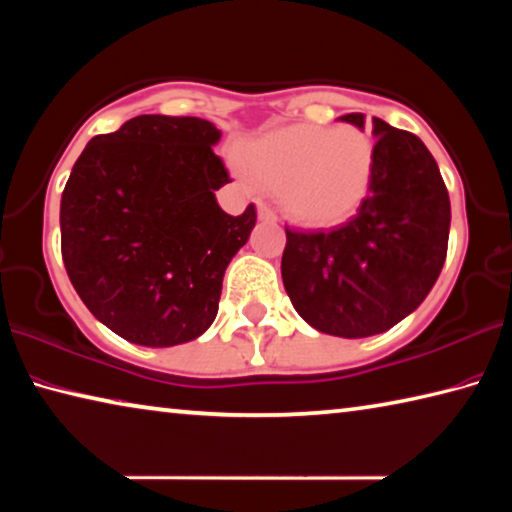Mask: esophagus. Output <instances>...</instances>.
Returning a JSON list of instances; mask_svg holds the SVG:
<instances>
[{"label":"esophagus","instance_id":"esophagus-1","mask_svg":"<svg viewBox=\"0 0 512 512\" xmlns=\"http://www.w3.org/2000/svg\"><path fill=\"white\" fill-rule=\"evenodd\" d=\"M257 216H259V221H266V223L275 221V212L271 210V205H266V203H257Z\"/></svg>","mask_w":512,"mask_h":512}]
</instances>
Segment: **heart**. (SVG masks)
<instances>
[{"label":"heart","instance_id":"b5f03b06","mask_svg":"<svg viewBox=\"0 0 512 512\" xmlns=\"http://www.w3.org/2000/svg\"><path fill=\"white\" fill-rule=\"evenodd\" d=\"M250 178L277 189L284 214L305 228H332L359 212L375 173V144L352 126H287L241 149Z\"/></svg>","mask_w":512,"mask_h":512}]
</instances>
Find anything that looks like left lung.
Instances as JSON below:
<instances>
[{
	"mask_svg": "<svg viewBox=\"0 0 512 512\" xmlns=\"http://www.w3.org/2000/svg\"><path fill=\"white\" fill-rule=\"evenodd\" d=\"M341 121L363 131L366 115ZM375 173L368 198L332 230L287 228L282 282L300 318L343 339L375 336L429 296L447 257L452 207L440 169L413 133L372 117Z\"/></svg>",
	"mask_w": 512,
	"mask_h": 512,
	"instance_id": "obj_1",
	"label": "left lung"
}]
</instances>
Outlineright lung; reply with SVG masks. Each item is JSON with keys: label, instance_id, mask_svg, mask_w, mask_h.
I'll return each mask as SVG.
<instances>
[{"label": "right lung", "instance_id": "1", "mask_svg": "<svg viewBox=\"0 0 512 512\" xmlns=\"http://www.w3.org/2000/svg\"><path fill=\"white\" fill-rule=\"evenodd\" d=\"M221 131L198 117L140 115L92 137L60 198V248L83 305L121 339L171 348L205 334L225 268L255 228L230 216Z\"/></svg>", "mask_w": 512, "mask_h": 512}]
</instances>
